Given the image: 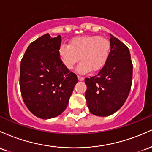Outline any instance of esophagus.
<instances>
[{
  "label": "esophagus",
  "instance_id": "esophagus-1",
  "mask_svg": "<svg viewBox=\"0 0 152 152\" xmlns=\"http://www.w3.org/2000/svg\"><path fill=\"white\" fill-rule=\"evenodd\" d=\"M78 80H79L80 81H83V80H84V77H81V76H78Z\"/></svg>",
  "mask_w": 152,
  "mask_h": 152
}]
</instances>
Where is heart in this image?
Here are the masks:
<instances>
[{
  "mask_svg": "<svg viewBox=\"0 0 152 152\" xmlns=\"http://www.w3.org/2000/svg\"><path fill=\"white\" fill-rule=\"evenodd\" d=\"M111 44L108 39L99 36H80L71 39L69 45L63 44L59 48V55L63 64L69 69L77 67L81 73L100 70L110 57Z\"/></svg>",
  "mask_w": 152,
  "mask_h": 152,
  "instance_id": "1",
  "label": "heart"
}]
</instances>
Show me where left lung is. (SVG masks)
<instances>
[{
	"mask_svg": "<svg viewBox=\"0 0 152 152\" xmlns=\"http://www.w3.org/2000/svg\"><path fill=\"white\" fill-rule=\"evenodd\" d=\"M111 51L105 65L96 75L85 78V98L90 112L108 116L123 106L130 93L133 64L129 48L110 34Z\"/></svg>",
	"mask_w": 152,
	"mask_h": 152,
	"instance_id": "obj_1",
	"label": "left lung"
}]
</instances>
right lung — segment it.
Instances as JSON below:
<instances>
[{
	"label": "right lung",
	"mask_w": 152,
	"mask_h": 152,
	"mask_svg": "<svg viewBox=\"0 0 152 152\" xmlns=\"http://www.w3.org/2000/svg\"><path fill=\"white\" fill-rule=\"evenodd\" d=\"M62 38L46 34L31 42L21 59L20 90L25 105L37 117L54 118L67 108L77 76L59 55Z\"/></svg>",
	"instance_id": "right-lung-1"
}]
</instances>
